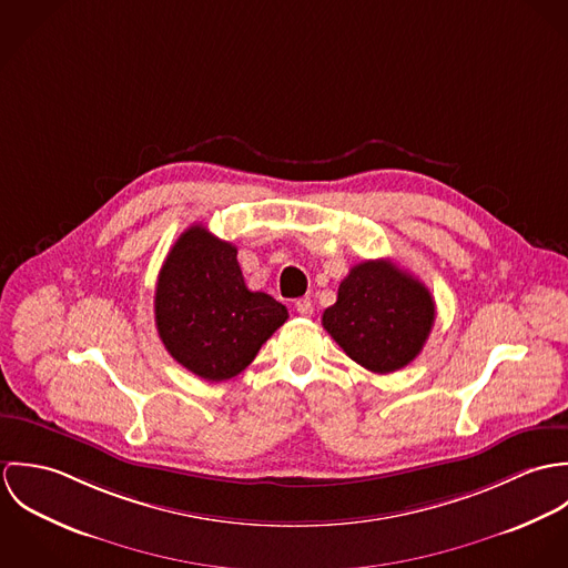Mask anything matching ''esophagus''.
Here are the masks:
<instances>
[{
	"mask_svg": "<svg viewBox=\"0 0 568 568\" xmlns=\"http://www.w3.org/2000/svg\"><path fill=\"white\" fill-rule=\"evenodd\" d=\"M295 311L302 315V317H311L313 315V302L308 297H302L295 302Z\"/></svg>",
	"mask_w": 568,
	"mask_h": 568,
	"instance_id": "esophagus-1",
	"label": "esophagus"
}]
</instances>
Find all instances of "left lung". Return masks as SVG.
<instances>
[{
  "instance_id": "left-lung-1",
  "label": "left lung",
  "mask_w": 568,
  "mask_h": 568,
  "mask_svg": "<svg viewBox=\"0 0 568 568\" xmlns=\"http://www.w3.org/2000/svg\"><path fill=\"white\" fill-rule=\"evenodd\" d=\"M343 352L374 374L408 365L435 324L428 288L387 260H365L338 284L336 304L322 317Z\"/></svg>"
}]
</instances>
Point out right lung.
<instances>
[{"mask_svg":"<svg viewBox=\"0 0 568 568\" xmlns=\"http://www.w3.org/2000/svg\"><path fill=\"white\" fill-rule=\"evenodd\" d=\"M239 248L203 225L185 230L163 260L155 324L170 356L203 381L239 376L288 320L286 306L244 284Z\"/></svg>","mask_w":568,"mask_h":568,"instance_id":"obj_1","label":"right lung"}]
</instances>
